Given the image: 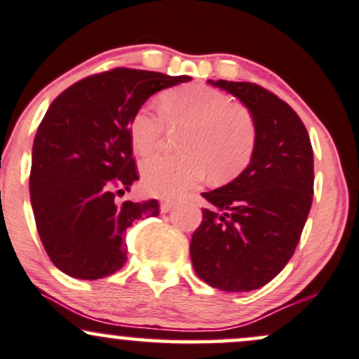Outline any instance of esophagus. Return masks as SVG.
<instances>
[{
	"mask_svg": "<svg viewBox=\"0 0 359 359\" xmlns=\"http://www.w3.org/2000/svg\"><path fill=\"white\" fill-rule=\"evenodd\" d=\"M173 206H175V201H170V199H165V201L160 203L161 213H168V211L172 210Z\"/></svg>",
	"mask_w": 359,
	"mask_h": 359,
	"instance_id": "34e87169",
	"label": "esophagus"
}]
</instances>
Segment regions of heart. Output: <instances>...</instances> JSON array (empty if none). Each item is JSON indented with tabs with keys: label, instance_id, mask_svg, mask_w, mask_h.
Instances as JSON below:
<instances>
[{
	"label": "heart",
	"instance_id": "heart-1",
	"mask_svg": "<svg viewBox=\"0 0 359 359\" xmlns=\"http://www.w3.org/2000/svg\"><path fill=\"white\" fill-rule=\"evenodd\" d=\"M158 111L139 108L129 122L135 153L160 148L165 126L184 129L180 156H153L142 163V184L149 194L175 198L198 186L208 172L213 182L236 179L252 160L258 141L256 123L246 108L222 90L203 84L170 89L160 97Z\"/></svg>",
	"mask_w": 359,
	"mask_h": 359
}]
</instances>
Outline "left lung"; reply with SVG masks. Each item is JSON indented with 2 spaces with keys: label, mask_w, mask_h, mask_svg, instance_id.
<instances>
[{
  "label": "left lung",
  "mask_w": 359,
  "mask_h": 359,
  "mask_svg": "<svg viewBox=\"0 0 359 359\" xmlns=\"http://www.w3.org/2000/svg\"><path fill=\"white\" fill-rule=\"evenodd\" d=\"M243 101L256 123L251 163L203 198L191 259L201 280L227 292L269 284L287 265L313 201V148L304 123L285 101L251 82L208 81Z\"/></svg>",
  "instance_id": "left-lung-1"
}]
</instances>
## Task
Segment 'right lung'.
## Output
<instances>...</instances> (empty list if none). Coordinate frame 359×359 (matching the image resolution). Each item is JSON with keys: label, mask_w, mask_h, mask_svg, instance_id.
<instances>
[{"label": "right lung", "mask_w": 359, "mask_h": 359, "mask_svg": "<svg viewBox=\"0 0 359 359\" xmlns=\"http://www.w3.org/2000/svg\"><path fill=\"white\" fill-rule=\"evenodd\" d=\"M187 75L113 69L63 90L37 127L30 167V203L53 265L70 277L96 280L127 262L126 230L156 217V199L116 201L139 179L129 122L161 89Z\"/></svg>", "instance_id": "right-lung-1"}]
</instances>
